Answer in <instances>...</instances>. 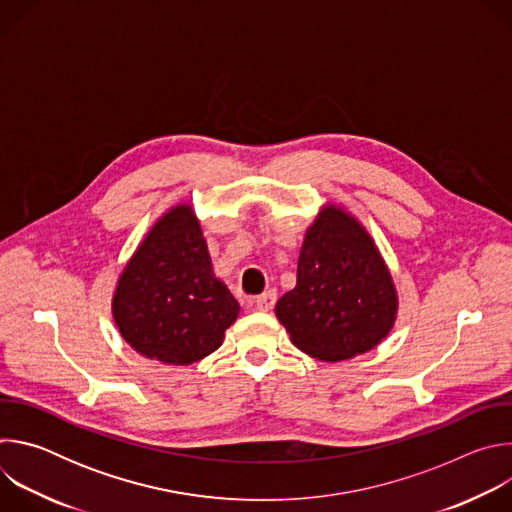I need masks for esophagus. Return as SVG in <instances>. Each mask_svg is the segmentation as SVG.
Here are the masks:
<instances>
[{
	"label": "esophagus",
	"mask_w": 512,
	"mask_h": 512,
	"mask_svg": "<svg viewBox=\"0 0 512 512\" xmlns=\"http://www.w3.org/2000/svg\"><path fill=\"white\" fill-rule=\"evenodd\" d=\"M275 300H277L275 289H269V291H265V294H261V296L255 298V308H257L259 312H269V310L275 306Z\"/></svg>",
	"instance_id": "1"
}]
</instances>
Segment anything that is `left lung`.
<instances>
[{"label": "left lung", "instance_id": "8db88e82", "mask_svg": "<svg viewBox=\"0 0 512 512\" xmlns=\"http://www.w3.org/2000/svg\"><path fill=\"white\" fill-rule=\"evenodd\" d=\"M277 320L302 352L344 360L375 348L393 328L397 294L373 239L342 208L308 229L298 283L279 298Z\"/></svg>", "mask_w": 512, "mask_h": 512}]
</instances>
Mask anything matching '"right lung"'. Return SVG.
Segmentation results:
<instances>
[{
    "instance_id": "add662e5",
    "label": "right lung",
    "mask_w": 512,
    "mask_h": 512,
    "mask_svg": "<svg viewBox=\"0 0 512 512\" xmlns=\"http://www.w3.org/2000/svg\"><path fill=\"white\" fill-rule=\"evenodd\" d=\"M113 316L139 354L166 364H192L223 344L239 302L214 277L190 204L164 214L125 265Z\"/></svg>"
}]
</instances>
